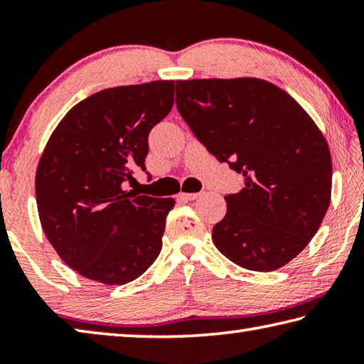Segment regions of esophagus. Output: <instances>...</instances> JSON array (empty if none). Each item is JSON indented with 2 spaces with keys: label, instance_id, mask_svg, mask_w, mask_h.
<instances>
[{
  "label": "esophagus",
  "instance_id": "esophagus-1",
  "mask_svg": "<svg viewBox=\"0 0 364 364\" xmlns=\"http://www.w3.org/2000/svg\"><path fill=\"white\" fill-rule=\"evenodd\" d=\"M202 194H204V193H181L180 197L184 200H196V199H199Z\"/></svg>",
  "mask_w": 364,
  "mask_h": 364
}]
</instances>
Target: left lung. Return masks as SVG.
Listing matches in <instances>:
<instances>
[{
	"mask_svg": "<svg viewBox=\"0 0 364 364\" xmlns=\"http://www.w3.org/2000/svg\"><path fill=\"white\" fill-rule=\"evenodd\" d=\"M176 107L207 151L244 176V188L225 196L213 244L245 269L284 267L331 202V152L316 123L286 91L250 77L178 80Z\"/></svg>",
	"mask_w": 364,
	"mask_h": 364,
	"instance_id": "1",
	"label": "left lung"
}]
</instances>
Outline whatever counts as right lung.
<instances>
[{
  "label": "right lung",
  "mask_w": 364,
  "mask_h": 364,
  "mask_svg": "<svg viewBox=\"0 0 364 364\" xmlns=\"http://www.w3.org/2000/svg\"><path fill=\"white\" fill-rule=\"evenodd\" d=\"M175 82L115 86L73 106L49 138L36 168L41 228L58 255L91 281L139 278L162 249L171 197L128 193L146 170L147 136L173 107Z\"/></svg>",
  "instance_id": "obj_1"
}]
</instances>
